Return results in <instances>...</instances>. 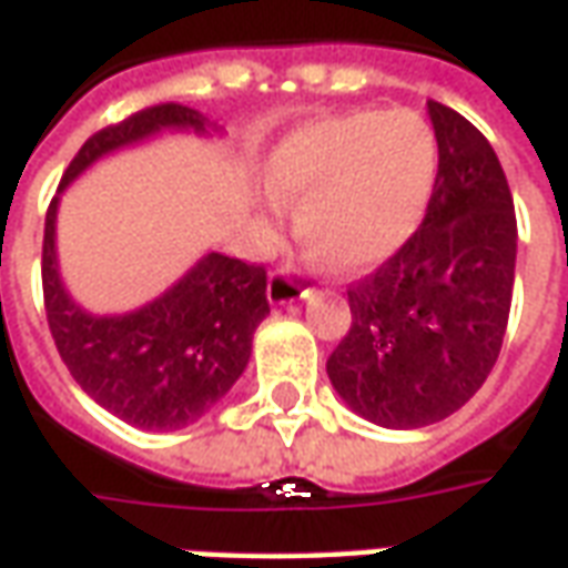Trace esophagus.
<instances>
[{
  "mask_svg": "<svg viewBox=\"0 0 568 568\" xmlns=\"http://www.w3.org/2000/svg\"><path fill=\"white\" fill-rule=\"evenodd\" d=\"M307 295V285H301V280H297L288 267H276V271L271 273V280H267V297H271L273 304H292L297 297Z\"/></svg>",
  "mask_w": 568,
  "mask_h": 568,
  "instance_id": "esophagus-1",
  "label": "esophagus"
}]
</instances>
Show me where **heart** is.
Wrapping results in <instances>:
<instances>
[{
    "mask_svg": "<svg viewBox=\"0 0 568 568\" xmlns=\"http://www.w3.org/2000/svg\"><path fill=\"white\" fill-rule=\"evenodd\" d=\"M438 136L410 109L349 112L292 133L267 170L271 191L297 206V236L341 271L395 255L426 215Z\"/></svg>",
    "mask_w": 568,
    "mask_h": 568,
    "instance_id": "b5f03b06",
    "label": "heart"
}]
</instances>
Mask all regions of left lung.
<instances>
[{"label":"left lung","instance_id":"8db88e82","mask_svg":"<svg viewBox=\"0 0 568 568\" xmlns=\"http://www.w3.org/2000/svg\"><path fill=\"white\" fill-rule=\"evenodd\" d=\"M438 175L405 246L346 288L349 332L328 356L346 405L386 428L450 417L484 386L508 328L517 215L487 136L428 100Z\"/></svg>","mask_w":568,"mask_h":568}]
</instances>
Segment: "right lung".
Here are the masks:
<instances>
[{"instance_id":"right-lung-1","label":"right lung","mask_w":568,"mask_h":568,"mask_svg":"<svg viewBox=\"0 0 568 568\" xmlns=\"http://www.w3.org/2000/svg\"><path fill=\"white\" fill-rule=\"evenodd\" d=\"M163 128L206 130V118L187 105L161 103L97 130L72 158L60 187L105 151ZM54 219L57 197L44 215L42 292L48 328L69 374L97 405L130 426H191L234 386L252 356V334L271 313L264 264L210 252L149 307L128 316H91L60 283Z\"/></svg>"}]
</instances>
